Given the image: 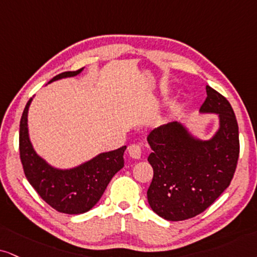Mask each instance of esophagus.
Masks as SVG:
<instances>
[{"label": "esophagus", "mask_w": 257, "mask_h": 257, "mask_svg": "<svg viewBox=\"0 0 257 257\" xmlns=\"http://www.w3.org/2000/svg\"><path fill=\"white\" fill-rule=\"evenodd\" d=\"M127 151H128L130 156H131L132 158H135V160H139V158H141V156H142V149L137 144L130 145Z\"/></svg>", "instance_id": "1"}]
</instances>
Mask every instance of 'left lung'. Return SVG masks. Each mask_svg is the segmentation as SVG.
<instances>
[{"mask_svg": "<svg viewBox=\"0 0 257 257\" xmlns=\"http://www.w3.org/2000/svg\"><path fill=\"white\" fill-rule=\"evenodd\" d=\"M201 114H217L219 127L210 139L194 136L181 122L153 130L148 161L154 169L148 201L163 219L179 221L204 212L229 187L239 155L238 125L223 95L206 85Z\"/></svg>", "mask_w": 257, "mask_h": 257, "instance_id": "obj_1", "label": "left lung"}]
</instances>
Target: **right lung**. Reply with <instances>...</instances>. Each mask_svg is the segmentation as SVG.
Returning a JSON list of instances; mask_svg holds the SVG:
<instances>
[{
	"mask_svg": "<svg viewBox=\"0 0 257 257\" xmlns=\"http://www.w3.org/2000/svg\"><path fill=\"white\" fill-rule=\"evenodd\" d=\"M66 71L55 76L51 82L74 77L83 71ZM34 97V96H33ZM31 97L20 120V158L28 182L44 201L56 211L66 214H81L97 204L112 177L123 167L126 147L101 153L91 160L69 169H61L47 163L37 154L28 132V108Z\"/></svg>",
	"mask_w": 257,
	"mask_h": 257,
	"instance_id": "right-lung-1",
	"label": "right lung"
}]
</instances>
